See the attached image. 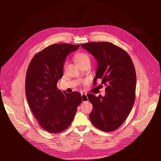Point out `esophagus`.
Returning a JSON list of instances; mask_svg holds the SVG:
<instances>
[{"instance_id": "obj_1", "label": "esophagus", "mask_w": 161, "mask_h": 161, "mask_svg": "<svg viewBox=\"0 0 161 161\" xmlns=\"http://www.w3.org/2000/svg\"><path fill=\"white\" fill-rule=\"evenodd\" d=\"M81 100H82V102H83L88 101V97L87 96V94L81 93Z\"/></svg>"}]
</instances>
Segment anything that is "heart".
Listing matches in <instances>:
<instances>
[{
  "label": "heart",
  "instance_id": "b5f03b06",
  "mask_svg": "<svg viewBox=\"0 0 161 161\" xmlns=\"http://www.w3.org/2000/svg\"><path fill=\"white\" fill-rule=\"evenodd\" d=\"M75 61L81 67L85 65H91L90 56L85 52H78L74 56Z\"/></svg>",
  "mask_w": 161,
  "mask_h": 161
}]
</instances>
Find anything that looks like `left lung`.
<instances>
[{
    "label": "left lung",
    "instance_id": "left-lung-1",
    "mask_svg": "<svg viewBox=\"0 0 161 161\" xmlns=\"http://www.w3.org/2000/svg\"><path fill=\"white\" fill-rule=\"evenodd\" d=\"M81 47L98 63L94 84L100 79L106 85L105 96L88 94L92 104L89 114L98 129L111 132L118 129L129 116L135 100L136 72L127 52L109 42H91Z\"/></svg>",
    "mask_w": 161,
    "mask_h": 161
}]
</instances>
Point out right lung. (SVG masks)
<instances>
[{
  "label": "right lung",
  "mask_w": 161,
  "mask_h": 161,
  "mask_svg": "<svg viewBox=\"0 0 161 161\" xmlns=\"http://www.w3.org/2000/svg\"><path fill=\"white\" fill-rule=\"evenodd\" d=\"M79 47L50 45L36 53L26 72L25 92L30 108L40 126L50 133L67 129L82 101L80 92L63 93L57 88L67 55Z\"/></svg>",
  "instance_id": "1"
}]
</instances>
